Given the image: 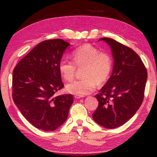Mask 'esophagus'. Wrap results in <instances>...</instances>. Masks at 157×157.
Segmentation results:
<instances>
[{
	"label": "esophagus",
	"instance_id": "1",
	"mask_svg": "<svg viewBox=\"0 0 157 157\" xmlns=\"http://www.w3.org/2000/svg\"><path fill=\"white\" fill-rule=\"evenodd\" d=\"M74 98H75V99H79V98H83V95H74Z\"/></svg>",
	"mask_w": 157,
	"mask_h": 157
}]
</instances>
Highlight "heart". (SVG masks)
I'll return each mask as SVG.
<instances>
[{
	"label": "heart",
	"mask_w": 157,
	"mask_h": 157,
	"mask_svg": "<svg viewBox=\"0 0 157 157\" xmlns=\"http://www.w3.org/2000/svg\"><path fill=\"white\" fill-rule=\"evenodd\" d=\"M71 57L73 62L62 59L58 64L60 75L66 81L74 78L77 68H83V78L66 85V89L71 94L81 95L90 94L96 88L97 82L98 84L105 83L112 73V56L109 52H100L91 45L85 44L74 50Z\"/></svg>",
	"instance_id": "heart-1"
}]
</instances>
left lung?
Returning <instances> with one entry per match:
<instances>
[{"instance_id":"1","label":"left lung","mask_w":157,"mask_h":157,"mask_svg":"<svg viewBox=\"0 0 157 157\" xmlns=\"http://www.w3.org/2000/svg\"><path fill=\"white\" fill-rule=\"evenodd\" d=\"M99 40L111 47L114 62L109 79L95 95L99 103L92 116L100 125L113 129L128 121L140 107L147 73L141 59L132 48L107 37Z\"/></svg>"}]
</instances>
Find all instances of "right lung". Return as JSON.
<instances>
[{
    "label": "right lung",
    "mask_w": 157,
    "mask_h": 157,
    "mask_svg": "<svg viewBox=\"0 0 157 157\" xmlns=\"http://www.w3.org/2000/svg\"><path fill=\"white\" fill-rule=\"evenodd\" d=\"M69 45L61 39L42 41L13 71V100L26 120L37 129L53 131L68 118L73 95L55 96V94L64 86L58 64Z\"/></svg>",
    "instance_id": "right-lung-1"
}]
</instances>
